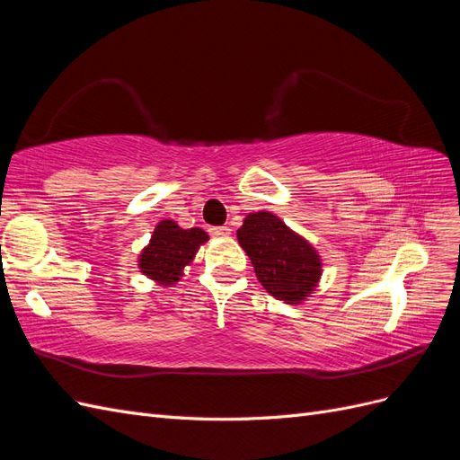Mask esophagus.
Here are the masks:
<instances>
[{"label":"esophagus","mask_w":460,"mask_h":460,"mask_svg":"<svg viewBox=\"0 0 460 460\" xmlns=\"http://www.w3.org/2000/svg\"><path fill=\"white\" fill-rule=\"evenodd\" d=\"M208 234H211L213 238H226V235L230 234V228L228 226H211L208 228Z\"/></svg>","instance_id":"34e87169"}]
</instances>
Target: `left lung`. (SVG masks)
Listing matches in <instances>:
<instances>
[{"instance_id": "1", "label": "left lung", "mask_w": 460, "mask_h": 460, "mask_svg": "<svg viewBox=\"0 0 460 460\" xmlns=\"http://www.w3.org/2000/svg\"><path fill=\"white\" fill-rule=\"evenodd\" d=\"M238 242L252 259L261 286L276 299L297 305L316 288L323 262L314 247L272 213L247 215Z\"/></svg>"}]
</instances>
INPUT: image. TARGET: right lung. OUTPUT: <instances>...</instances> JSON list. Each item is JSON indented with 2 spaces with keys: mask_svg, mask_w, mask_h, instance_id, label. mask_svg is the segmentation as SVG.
Segmentation results:
<instances>
[{
  "mask_svg": "<svg viewBox=\"0 0 460 460\" xmlns=\"http://www.w3.org/2000/svg\"><path fill=\"white\" fill-rule=\"evenodd\" d=\"M207 240L208 235L201 228L184 230L174 220H161L137 262L151 280L161 286H172Z\"/></svg>",
  "mask_w": 460,
  "mask_h": 460,
  "instance_id": "obj_1",
  "label": "right lung"
}]
</instances>
